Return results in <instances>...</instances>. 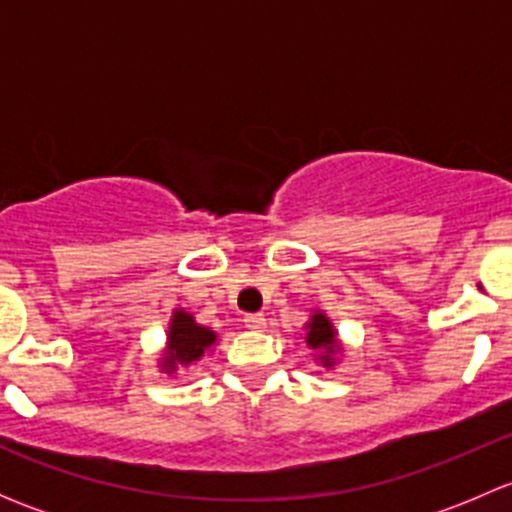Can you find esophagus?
Wrapping results in <instances>:
<instances>
[{"instance_id":"esophagus-1","label":"esophagus","mask_w":512,"mask_h":512,"mask_svg":"<svg viewBox=\"0 0 512 512\" xmlns=\"http://www.w3.org/2000/svg\"><path fill=\"white\" fill-rule=\"evenodd\" d=\"M267 324L265 314H245V327L247 329H255V332H262Z\"/></svg>"}]
</instances>
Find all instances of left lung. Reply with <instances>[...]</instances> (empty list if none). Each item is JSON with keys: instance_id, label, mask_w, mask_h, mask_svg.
Masks as SVG:
<instances>
[{"instance_id": "1", "label": "left lung", "mask_w": 512, "mask_h": 512, "mask_svg": "<svg viewBox=\"0 0 512 512\" xmlns=\"http://www.w3.org/2000/svg\"><path fill=\"white\" fill-rule=\"evenodd\" d=\"M309 327V334H307V342L312 349H319V347H327L329 352L334 349V332H332V324H329V319L324 317V314H314L312 322L307 324ZM332 361L324 359V366H329Z\"/></svg>"}]
</instances>
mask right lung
Segmentation results:
<instances>
[{"instance_id":"add662e5","label":"right lung","mask_w":512,"mask_h":512,"mask_svg":"<svg viewBox=\"0 0 512 512\" xmlns=\"http://www.w3.org/2000/svg\"><path fill=\"white\" fill-rule=\"evenodd\" d=\"M215 342V334L210 329L198 327L193 317L185 312H175L170 322L168 356H165V369L173 371L175 364H190L203 356L205 349Z\"/></svg>"}]
</instances>
